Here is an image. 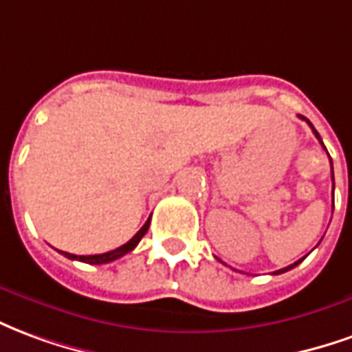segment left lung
I'll return each instance as SVG.
<instances>
[{
    "mask_svg": "<svg viewBox=\"0 0 352 352\" xmlns=\"http://www.w3.org/2000/svg\"><path fill=\"white\" fill-rule=\"evenodd\" d=\"M300 117H301V116H300ZM301 119H305V117H301ZM305 121H307V123H309V119H305ZM309 126L313 129V132H315V136H316V138H318V142L322 144V140H320V134H318V132L315 131V126H313V124H311V123H309ZM322 146H324V144H322ZM324 149H326V148H324ZM331 180H333V168H331ZM331 193H333V191H331ZM301 261H303V258H301V260L296 261V263H292V265H288V267L278 269V271H275V275H280V273H286V271H290L292 267H296V265H298V263H301Z\"/></svg>",
    "mask_w": 352,
    "mask_h": 352,
    "instance_id": "obj_1",
    "label": "left lung"
}]
</instances>
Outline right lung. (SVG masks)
Here are the masks:
<instances>
[{
    "mask_svg": "<svg viewBox=\"0 0 352 352\" xmlns=\"http://www.w3.org/2000/svg\"><path fill=\"white\" fill-rule=\"evenodd\" d=\"M149 229V220L144 223V228L136 233V235L132 236L129 243H124L123 246H119V248H116V250H109L106 252V254H94V256H76V254H69V252H62V256H66V258H69V260H79L83 261V263H92V265H102V263H109V261L113 260H119L121 256H124V254H129V252H132L134 248H136V244L140 243L142 236L148 233Z\"/></svg>",
    "mask_w": 352,
    "mask_h": 352,
    "instance_id": "obj_1",
    "label": "right lung"
}]
</instances>
